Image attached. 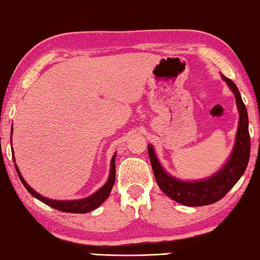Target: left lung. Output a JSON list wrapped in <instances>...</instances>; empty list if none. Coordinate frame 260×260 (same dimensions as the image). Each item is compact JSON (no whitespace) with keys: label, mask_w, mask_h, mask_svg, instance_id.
I'll list each match as a JSON object with an SVG mask.
<instances>
[{"label":"left lung","mask_w":260,"mask_h":260,"mask_svg":"<svg viewBox=\"0 0 260 260\" xmlns=\"http://www.w3.org/2000/svg\"><path fill=\"white\" fill-rule=\"evenodd\" d=\"M222 79L233 91L240 117L233 150L221 170H218L208 179L199 181L179 180L171 176L161 168L157 157H156L153 146L148 145L151 168H153L158 187L171 199L185 205V206H205V205H210L221 200L241 178L247 169L249 157H250V136H249L248 129L249 120L246 105L243 104L237 85L223 75Z\"/></svg>","instance_id":"1"}]
</instances>
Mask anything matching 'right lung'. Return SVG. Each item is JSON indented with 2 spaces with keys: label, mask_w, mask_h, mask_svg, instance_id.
Instances as JSON below:
<instances>
[{
  "label": "right lung",
  "mask_w": 260,
  "mask_h": 260,
  "mask_svg": "<svg viewBox=\"0 0 260 260\" xmlns=\"http://www.w3.org/2000/svg\"><path fill=\"white\" fill-rule=\"evenodd\" d=\"M11 135H12V130H11ZM12 157H13V161H16L14 160V156H12ZM115 157H116V153L113 155V157H112L110 176H109V180L106 181V183L103 185L101 189L97 190L95 193L89 196V197L84 198V199H79V200H53V199H48V198L43 197L42 194L36 192V191L34 190L30 185H28V183L22 178V175L20 173V171H19L17 164H14V168H16V171L19 175V179H20L22 184L24 185V188L28 190V192L31 196H34L35 198H37L38 200H41L42 203L46 204L50 207H53L57 210H61V212H64V213L85 214V213L91 212V210L96 209L97 207L101 206V205L104 203L107 198H109L111 190H112V188H113L114 181H115Z\"/></svg>",
  "instance_id": "add662e5"
}]
</instances>
